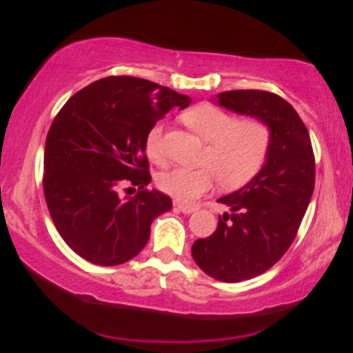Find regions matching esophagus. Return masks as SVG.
<instances>
[{
    "instance_id": "esophagus-1",
    "label": "esophagus",
    "mask_w": 353,
    "mask_h": 353,
    "mask_svg": "<svg viewBox=\"0 0 353 353\" xmlns=\"http://www.w3.org/2000/svg\"><path fill=\"white\" fill-rule=\"evenodd\" d=\"M176 209L177 210H181V212H184V214H190V212H194V210H196L197 208L196 205H188V204H176Z\"/></svg>"
}]
</instances>
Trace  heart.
Segmentation results:
<instances>
[{
  "label": "heart",
  "instance_id": "heart-1",
  "mask_svg": "<svg viewBox=\"0 0 353 353\" xmlns=\"http://www.w3.org/2000/svg\"><path fill=\"white\" fill-rule=\"evenodd\" d=\"M182 121L209 141L202 168H174L159 174L157 185L181 202H194L209 192L219 181L224 188L245 185L264 168L270 148V129L257 117L236 119L224 109L209 103L196 104L182 112ZM163 125L154 124L145 136V152L154 163H163Z\"/></svg>",
  "mask_w": 353,
  "mask_h": 353
}]
</instances>
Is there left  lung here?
<instances>
[{"mask_svg": "<svg viewBox=\"0 0 353 353\" xmlns=\"http://www.w3.org/2000/svg\"><path fill=\"white\" fill-rule=\"evenodd\" d=\"M217 104L270 129L264 168L244 188L217 199L230 212L219 217L212 236L192 244L194 261L205 274L241 282L264 274L294 242L314 192L315 159L305 124L281 96L239 89L217 94Z\"/></svg>", "mask_w": 353, "mask_h": 353, "instance_id": "8db88e82", "label": "left lung"}]
</instances>
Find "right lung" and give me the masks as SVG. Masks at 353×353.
Listing matches in <instances>:
<instances>
[{"instance_id": "1", "label": "right lung", "mask_w": 353, "mask_h": 353, "mask_svg": "<svg viewBox=\"0 0 353 353\" xmlns=\"http://www.w3.org/2000/svg\"><path fill=\"white\" fill-rule=\"evenodd\" d=\"M189 96L152 81L109 76L76 92L52 121L44 148L43 189L59 236L96 265H119L148 244L152 221L172 209L149 190V129ZM137 187L134 198L119 190Z\"/></svg>"}]
</instances>
